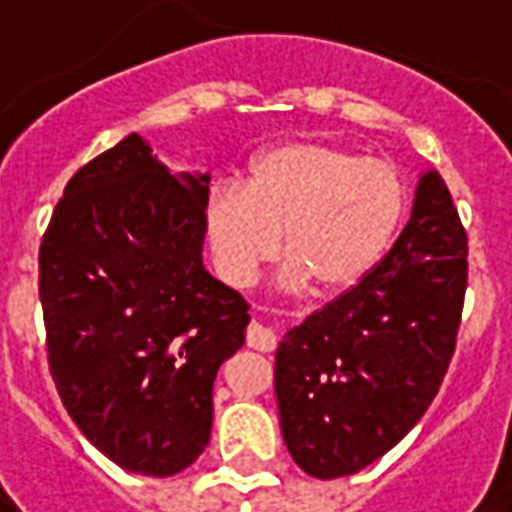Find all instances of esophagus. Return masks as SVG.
Returning <instances> with one entry per match:
<instances>
[{
    "label": "esophagus",
    "instance_id": "34e87169",
    "mask_svg": "<svg viewBox=\"0 0 512 512\" xmlns=\"http://www.w3.org/2000/svg\"><path fill=\"white\" fill-rule=\"evenodd\" d=\"M274 334L268 332L266 326H260L257 321L249 323V329H246V345L249 348H255V351H263V354H268V351H274Z\"/></svg>",
    "mask_w": 512,
    "mask_h": 512
}]
</instances>
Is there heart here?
Wrapping results in <instances>:
<instances>
[{"instance_id": "1", "label": "heart", "mask_w": 512, "mask_h": 512, "mask_svg": "<svg viewBox=\"0 0 512 512\" xmlns=\"http://www.w3.org/2000/svg\"><path fill=\"white\" fill-rule=\"evenodd\" d=\"M406 213V183L392 161L326 142H288L260 153L246 183H219L205 200L213 266L249 288L282 252L285 288L310 282L345 293L381 263Z\"/></svg>"}]
</instances>
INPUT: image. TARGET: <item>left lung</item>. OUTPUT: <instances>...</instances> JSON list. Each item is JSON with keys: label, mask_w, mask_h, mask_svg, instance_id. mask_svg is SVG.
I'll use <instances>...</instances> for the list:
<instances>
[{"label": "left lung", "mask_w": 512, "mask_h": 512, "mask_svg": "<svg viewBox=\"0 0 512 512\" xmlns=\"http://www.w3.org/2000/svg\"><path fill=\"white\" fill-rule=\"evenodd\" d=\"M466 241L447 183L428 172L381 263L290 329L274 386L282 436L304 472L318 480L356 474L428 411L455 354Z\"/></svg>", "instance_id": "8db88e82"}]
</instances>
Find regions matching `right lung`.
<instances>
[{
	"mask_svg": "<svg viewBox=\"0 0 512 512\" xmlns=\"http://www.w3.org/2000/svg\"><path fill=\"white\" fill-rule=\"evenodd\" d=\"M208 175H172L131 134L76 169L38 255L49 373L87 441L169 477L208 447L213 378L249 304L202 268Z\"/></svg>",
	"mask_w": 512,
	"mask_h": 512,
	"instance_id": "obj_1",
	"label": "right lung"
}]
</instances>
